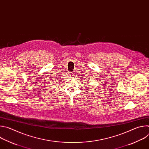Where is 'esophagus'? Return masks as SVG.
Here are the masks:
<instances>
[{
	"instance_id": "34e87169",
	"label": "esophagus",
	"mask_w": 149,
	"mask_h": 149,
	"mask_svg": "<svg viewBox=\"0 0 149 149\" xmlns=\"http://www.w3.org/2000/svg\"><path fill=\"white\" fill-rule=\"evenodd\" d=\"M70 74V76H72V75H74V72H70V74Z\"/></svg>"
}]
</instances>
